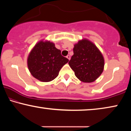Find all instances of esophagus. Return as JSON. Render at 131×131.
<instances>
[{
  "mask_svg": "<svg viewBox=\"0 0 131 131\" xmlns=\"http://www.w3.org/2000/svg\"><path fill=\"white\" fill-rule=\"evenodd\" d=\"M67 57V58H68V60H70V55H67V57Z\"/></svg>",
  "mask_w": 131,
  "mask_h": 131,
  "instance_id": "esophagus-1",
  "label": "esophagus"
}]
</instances>
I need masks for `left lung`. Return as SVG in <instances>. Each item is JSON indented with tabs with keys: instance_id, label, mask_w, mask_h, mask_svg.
Here are the masks:
<instances>
[{
	"instance_id": "obj_1",
	"label": "left lung",
	"mask_w": 131,
	"mask_h": 131,
	"mask_svg": "<svg viewBox=\"0 0 131 131\" xmlns=\"http://www.w3.org/2000/svg\"><path fill=\"white\" fill-rule=\"evenodd\" d=\"M73 52L69 64L78 79L91 83L99 78L104 70V59L94 43L83 39L74 45Z\"/></svg>"
}]
</instances>
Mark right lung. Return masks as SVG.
I'll return each instance as SVG.
<instances>
[{
    "label": "right lung",
    "instance_id": "obj_1",
    "mask_svg": "<svg viewBox=\"0 0 131 131\" xmlns=\"http://www.w3.org/2000/svg\"><path fill=\"white\" fill-rule=\"evenodd\" d=\"M69 62L62 56L61 51L50 41L42 40L30 51L27 66L34 78L43 82L52 81L58 76L61 69Z\"/></svg>",
    "mask_w": 131,
    "mask_h": 131
}]
</instances>
